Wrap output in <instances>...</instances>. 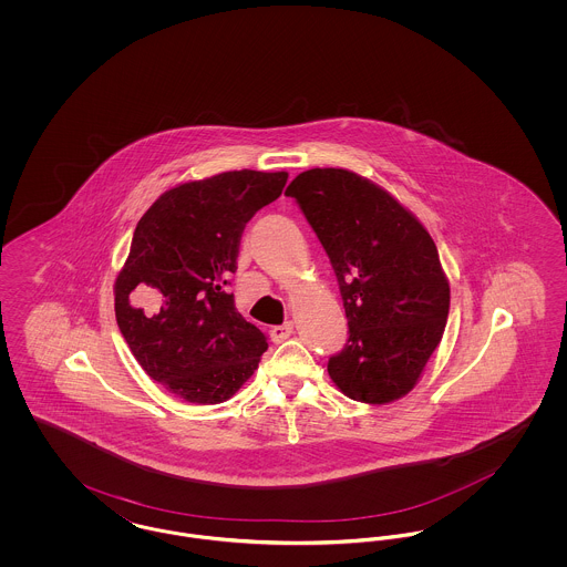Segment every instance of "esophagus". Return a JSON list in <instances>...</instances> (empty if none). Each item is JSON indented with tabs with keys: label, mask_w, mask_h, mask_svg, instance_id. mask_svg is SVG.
Returning <instances> with one entry per match:
<instances>
[{
	"label": "esophagus",
	"mask_w": 567,
	"mask_h": 567,
	"mask_svg": "<svg viewBox=\"0 0 567 567\" xmlns=\"http://www.w3.org/2000/svg\"><path fill=\"white\" fill-rule=\"evenodd\" d=\"M271 340L276 342V344H280V342H285L291 333H293V323L291 321H287V323L276 324V327H271Z\"/></svg>",
	"instance_id": "34e87169"
}]
</instances>
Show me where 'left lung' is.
Listing matches in <instances>:
<instances>
[{
    "instance_id": "left-lung-1",
    "label": "left lung",
    "mask_w": 567,
    "mask_h": 567,
    "mask_svg": "<svg viewBox=\"0 0 567 567\" xmlns=\"http://www.w3.org/2000/svg\"><path fill=\"white\" fill-rule=\"evenodd\" d=\"M285 195L323 244L349 319V340L329 357V377L363 404L400 400L449 319L451 289L432 236L395 197L349 169L301 172Z\"/></svg>"
}]
</instances>
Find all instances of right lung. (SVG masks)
I'll list each match as a JSON object with an SVG mask.
<instances>
[{
    "label": "right lung",
    "mask_w": 567,
    "mask_h": 567,
    "mask_svg": "<svg viewBox=\"0 0 567 567\" xmlns=\"http://www.w3.org/2000/svg\"><path fill=\"white\" fill-rule=\"evenodd\" d=\"M287 172H223L165 190L144 213L114 285L118 329L142 370L190 404L229 400L268 338L236 310L246 223L280 197Z\"/></svg>",
    "instance_id": "right-lung-1"
}]
</instances>
